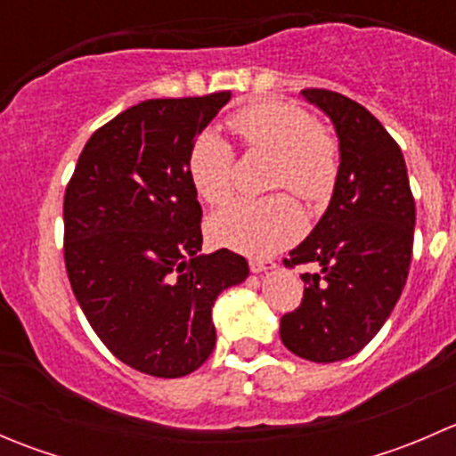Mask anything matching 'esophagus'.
Here are the masks:
<instances>
[{
	"instance_id": "esophagus-1",
	"label": "esophagus",
	"mask_w": 456,
	"mask_h": 456,
	"mask_svg": "<svg viewBox=\"0 0 456 456\" xmlns=\"http://www.w3.org/2000/svg\"><path fill=\"white\" fill-rule=\"evenodd\" d=\"M249 266H251V271H254V273H265V271L275 269V262H271V260H251Z\"/></svg>"
}]
</instances>
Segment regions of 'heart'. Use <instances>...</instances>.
<instances>
[{"instance_id":"b5f03b06","label":"heart","mask_w":456,"mask_h":456,"mask_svg":"<svg viewBox=\"0 0 456 456\" xmlns=\"http://www.w3.org/2000/svg\"><path fill=\"white\" fill-rule=\"evenodd\" d=\"M229 127L247 147L273 154L269 185L287 187L309 205L333 194L339 172L338 141L315 126L305 108L287 101H257L229 117ZM233 150L205 130L187 151V176L196 194L218 205L232 194ZM305 218L287 194L236 199L209 218V238L220 247L265 257L297 240Z\"/></svg>"}]
</instances>
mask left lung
Returning <instances> with one entry per match:
<instances>
[{
	"instance_id": "8db88e82",
	"label": "left lung",
	"mask_w": 456,
	"mask_h": 456,
	"mask_svg": "<svg viewBox=\"0 0 456 456\" xmlns=\"http://www.w3.org/2000/svg\"><path fill=\"white\" fill-rule=\"evenodd\" d=\"M302 96L330 118L339 172L320 223L284 260L302 273V305L280 320L284 346L309 362L346 360L379 333L411 269L415 200L406 160L379 121L348 96L309 87Z\"/></svg>"
}]
</instances>
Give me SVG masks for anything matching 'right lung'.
<instances>
[{
    "label": "right lung",
    "instance_id": "obj_1",
    "mask_svg": "<svg viewBox=\"0 0 456 456\" xmlns=\"http://www.w3.org/2000/svg\"><path fill=\"white\" fill-rule=\"evenodd\" d=\"M229 92L132 105L86 142L63 199V256L77 302L114 357L183 377L216 346L211 306L245 282L229 249L200 254L202 209L187 151Z\"/></svg>",
    "mask_w": 456,
    "mask_h": 456
}]
</instances>
